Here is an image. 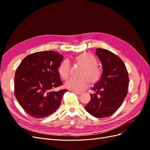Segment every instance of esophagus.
<instances>
[{
  "mask_svg": "<svg viewBox=\"0 0 150 150\" xmlns=\"http://www.w3.org/2000/svg\"><path fill=\"white\" fill-rule=\"evenodd\" d=\"M72 91V93H75V94H82V93H81V92L75 91Z\"/></svg>",
  "mask_w": 150,
  "mask_h": 150,
  "instance_id": "esophagus-1",
  "label": "esophagus"
}]
</instances>
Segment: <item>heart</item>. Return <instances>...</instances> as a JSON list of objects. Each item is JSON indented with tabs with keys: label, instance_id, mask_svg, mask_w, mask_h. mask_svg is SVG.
Listing matches in <instances>:
<instances>
[{
	"label": "heart",
	"instance_id": "obj_1",
	"mask_svg": "<svg viewBox=\"0 0 150 150\" xmlns=\"http://www.w3.org/2000/svg\"><path fill=\"white\" fill-rule=\"evenodd\" d=\"M74 62L83 66L79 72V77L72 78L65 84L66 88L75 91H83L88 87L89 82L94 84L99 82L102 76V70L98 64V61L93 55L89 52H82L74 57ZM71 62L65 59L58 67V72L61 78L66 80L70 76Z\"/></svg>",
	"mask_w": 150,
	"mask_h": 150
}]
</instances>
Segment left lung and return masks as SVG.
<instances>
[{"mask_svg":"<svg viewBox=\"0 0 150 150\" xmlns=\"http://www.w3.org/2000/svg\"><path fill=\"white\" fill-rule=\"evenodd\" d=\"M96 54L101 62L103 74L84 108L90 115L102 118L111 116L121 106L128 94L129 76L123 61L114 53L98 48Z\"/></svg>","mask_w":150,"mask_h":150,"instance_id":"8db88e82","label":"left lung"}]
</instances>
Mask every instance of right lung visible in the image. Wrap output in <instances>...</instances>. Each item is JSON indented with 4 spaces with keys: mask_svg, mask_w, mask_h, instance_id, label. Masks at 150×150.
<instances>
[{
    "mask_svg": "<svg viewBox=\"0 0 150 150\" xmlns=\"http://www.w3.org/2000/svg\"><path fill=\"white\" fill-rule=\"evenodd\" d=\"M62 59L63 56L56 51L37 52L26 56L17 68L14 94L29 116L44 118L60 106L67 90L53 89L63 84L57 71Z\"/></svg>",
    "mask_w": 150,
    "mask_h": 150,
    "instance_id": "add662e5",
    "label": "right lung"
}]
</instances>
